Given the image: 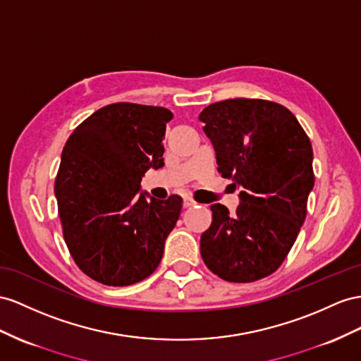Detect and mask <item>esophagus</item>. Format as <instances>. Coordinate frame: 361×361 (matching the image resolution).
Here are the masks:
<instances>
[{"mask_svg":"<svg viewBox=\"0 0 361 361\" xmlns=\"http://www.w3.org/2000/svg\"><path fill=\"white\" fill-rule=\"evenodd\" d=\"M195 204H197V201H193L189 197H186V198H184V201H183V206L184 207H192V206H195Z\"/></svg>","mask_w":361,"mask_h":361,"instance_id":"34e87169","label":"esophagus"}]
</instances>
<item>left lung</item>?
Returning <instances> with one entry per match:
<instances>
[{"instance_id": "obj_1", "label": "left lung", "mask_w": 361, "mask_h": 361, "mask_svg": "<svg viewBox=\"0 0 361 361\" xmlns=\"http://www.w3.org/2000/svg\"><path fill=\"white\" fill-rule=\"evenodd\" d=\"M218 171L241 188L230 214L212 204L201 235L207 269L227 282L259 281L279 269L307 216L314 186L312 146L288 108L262 99H227L201 111Z\"/></svg>"}]
</instances>
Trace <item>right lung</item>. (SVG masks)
<instances>
[{
	"label": "right lung",
	"mask_w": 361,
	"mask_h": 361,
	"mask_svg": "<svg viewBox=\"0 0 361 361\" xmlns=\"http://www.w3.org/2000/svg\"><path fill=\"white\" fill-rule=\"evenodd\" d=\"M168 108L118 102L97 109L71 133L54 181L68 252L91 279L126 286L159 267L183 198L147 200L145 172L160 169Z\"/></svg>",
	"instance_id": "1"
}]
</instances>
